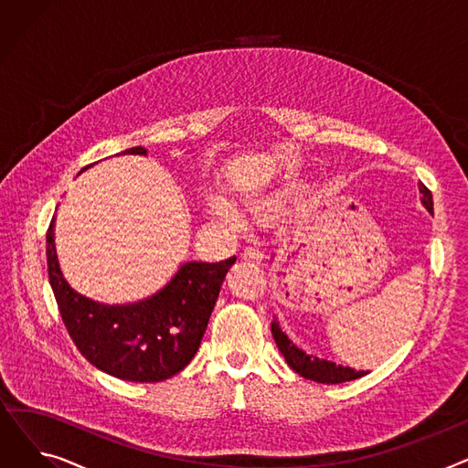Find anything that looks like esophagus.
<instances>
[{
  "mask_svg": "<svg viewBox=\"0 0 468 468\" xmlns=\"http://www.w3.org/2000/svg\"><path fill=\"white\" fill-rule=\"evenodd\" d=\"M242 258L244 260H249V261H256V263H260L261 260H263V254L258 250V249H247L242 252Z\"/></svg>",
  "mask_w": 468,
  "mask_h": 468,
  "instance_id": "obj_1",
  "label": "esophagus"
}]
</instances>
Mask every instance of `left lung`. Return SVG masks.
Listing matches in <instances>:
<instances>
[{"mask_svg":"<svg viewBox=\"0 0 468 468\" xmlns=\"http://www.w3.org/2000/svg\"><path fill=\"white\" fill-rule=\"evenodd\" d=\"M423 197L421 201L425 205V208L432 214V193L429 191L427 186H420ZM271 332L273 337L277 341V347L281 349V353L284 355L288 366L292 367L293 372L300 374L305 379L316 381V383H326V385H335V383H346V381H353L358 379L362 376H366L364 372H356L353 367H343V366H335V362H328V360H321V358H311L309 355H305L303 351H300L293 343H290V339L281 332L279 323L271 324Z\"/></svg>","mask_w":468,"mask_h":468,"instance_id":"obj_1","label":"left lung"}]
</instances>
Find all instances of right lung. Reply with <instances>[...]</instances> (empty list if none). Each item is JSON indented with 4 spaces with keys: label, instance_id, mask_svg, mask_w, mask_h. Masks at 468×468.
<instances>
[{
    "label": "right lung",
    "instance_id": "1",
    "mask_svg": "<svg viewBox=\"0 0 468 468\" xmlns=\"http://www.w3.org/2000/svg\"><path fill=\"white\" fill-rule=\"evenodd\" d=\"M121 154L144 155L145 150L138 145ZM53 221L47 229L48 281L64 326L80 353L98 370L127 381L157 383L182 372L201 346L235 256L218 263L189 261L154 298L110 307L85 300L62 279Z\"/></svg>",
    "mask_w": 468,
    "mask_h": 468
}]
</instances>
